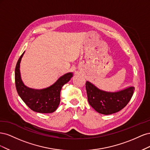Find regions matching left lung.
Segmentation results:
<instances>
[{"label":"left lung","instance_id":"1","mask_svg":"<svg viewBox=\"0 0 150 150\" xmlns=\"http://www.w3.org/2000/svg\"><path fill=\"white\" fill-rule=\"evenodd\" d=\"M86 89L91 106L100 114L108 115L121 110L132 97L134 87L129 86L116 92L99 89L89 81H86Z\"/></svg>","mask_w":150,"mask_h":150}]
</instances>
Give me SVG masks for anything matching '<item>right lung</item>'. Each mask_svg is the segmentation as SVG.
Here are the masks:
<instances>
[{
	"label": "right lung",
	"instance_id": "right-lung-1",
	"mask_svg": "<svg viewBox=\"0 0 150 150\" xmlns=\"http://www.w3.org/2000/svg\"><path fill=\"white\" fill-rule=\"evenodd\" d=\"M25 51L18 60L15 69V81L17 91L30 110L40 113H51L55 111L59 105L60 93L62 87L69 82L73 76L72 72H68L61 76L49 87L35 89L26 86L21 76L20 64Z\"/></svg>",
	"mask_w": 150,
	"mask_h": 150
}]
</instances>
